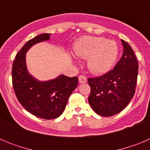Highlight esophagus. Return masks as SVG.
<instances>
[{"label":"esophagus","instance_id":"obj_1","mask_svg":"<svg viewBox=\"0 0 150 150\" xmlns=\"http://www.w3.org/2000/svg\"><path fill=\"white\" fill-rule=\"evenodd\" d=\"M79 83H86L87 82L86 77L83 75H80L79 76Z\"/></svg>","mask_w":150,"mask_h":150}]
</instances>
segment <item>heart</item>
<instances>
[{
  "mask_svg": "<svg viewBox=\"0 0 150 150\" xmlns=\"http://www.w3.org/2000/svg\"><path fill=\"white\" fill-rule=\"evenodd\" d=\"M74 52L80 58L88 59L87 65L91 73L102 74L112 68L117 59L119 49L115 41L85 36L76 41Z\"/></svg>",
  "mask_w": 150,
  "mask_h": 150,
  "instance_id": "heart-1",
  "label": "heart"
}]
</instances>
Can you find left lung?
I'll return each mask as SVG.
<instances>
[{"label": "left lung", "mask_w": 150, "mask_h": 150, "mask_svg": "<svg viewBox=\"0 0 150 150\" xmlns=\"http://www.w3.org/2000/svg\"><path fill=\"white\" fill-rule=\"evenodd\" d=\"M124 47L114 68L97 77H89L88 103L97 114L112 116L127 107L135 93L138 63L132 47L122 40Z\"/></svg>", "instance_id": "8db88e82"}]
</instances>
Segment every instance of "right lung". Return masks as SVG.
Returning <instances> with one entry per match:
<instances>
[{"label":"right lung","instance_id":"1","mask_svg":"<svg viewBox=\"0 0 150 150\" xmlns=\"http://www.w3.org/2000/svg\"><path fill=\"white\" fill-rule=\"evenodd\" d=\"M50 34H42L30 40L16 54L12 68V82L16 98L30 113L44 120L60 116L69 97L78 86L77 76L61 75L47 82H40L28 74L25 64L26 52L41 41L50 40Z\"/></svg>","mask_w":150,"mask_h":150}]
</instances>
